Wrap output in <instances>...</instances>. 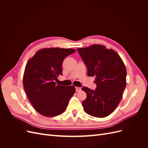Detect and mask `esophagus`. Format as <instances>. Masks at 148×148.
<instances>
[{"mask_svg": "<svg viewBox=\"0 0 148 148\" xmlns=\"http://www.w3.org/2000/svg\"><path fill=\"white\" fill-rule=\"evenodd\" d=\"M75 89H76V91L77 92H78L81 90V88H79V87H76Z\"/></svg>", "mask_w": 148, "mask_h": 148, "instance_id": "esophagus-1", "label": "esophagus"}]
</instances>
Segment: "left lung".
<instances>
[{
    "label": "left lung",
    "mask_w": 148,
    "mask_h": 148,
    "mask_svg": "<svg viewBox=\"0 0 148 148\" xmlns=\"http://www.w3.org/2000/svg\"><path fill=\"white\" fill-rule=\"evenodd\" d=\"M77 51L86 64L88 77H95L96 90L86 86V93L82 102L85 112L93 117L104 118L117 108L126 87L127 70L123 60L113 49L100 44Z\"/></svg>",
    "instance_id": "obj_1"
}]
</instances>
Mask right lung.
<instances>
[{
	"mask_svg": "<svg viewBox=\"0 0 148 148\" xmlns=\"http://www.w3.org/2000/svg\"><path fill=\"white\" fill-rule=\"evenodd\" d=\"M75 51L59 47L41 49L26 64L23 86L34 109L42 115L51 117L63 113L75 92L73 85L65 88L55 82L62 75L64 59Z\"/></svg>",
	"mask_w": 148,
	"mask_h": 148,
	"instance_id": "right-lung-1",
	"label": "right lung"
}]
</instances>
